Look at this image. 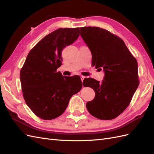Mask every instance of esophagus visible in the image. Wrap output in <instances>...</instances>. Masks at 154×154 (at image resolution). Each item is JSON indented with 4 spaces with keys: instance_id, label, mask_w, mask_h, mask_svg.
<instances>
[{
    "instance_id": "34e87169",
    "label": "esophagus",
    "mask_w": 154,
    "mask_h": 154,
    "mask_svg": "<svg viewBox=\"0 0 154 154\" xmlns=\"http://www.w3.org/2000/svg\"><path fill=\"white\" fill-rule=\"evenodd\" d=\"M80 78H81V80H82V81L83 82V80H84V78H85V76H80Z\"/></svg>"
}]
</instances>
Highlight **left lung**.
<instances>
[{"mask_svg": "<svg viewBox=\"0 0 154 154\" xmlns=\"http://www.w3.org/2000/svg\"><path fill=\"white\" fill-rule=\"evenodd\" d=\"M80 35L91 52L92 66L105 73L101 82L91 78L83 80V85L96 94L87 109L96 118L114 119L128 106L138 87L137 60L122 39L104 29L80 27Z\"/></svg>", "mask_w": 154, "mask_h": 154, "instance_id": "8db88e82", "label": "left lung"}]
</instances>
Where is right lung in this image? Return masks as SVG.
Returning <instances> with one entry per match:
<instances>
[{
  "label": "right lung",
  "mask_w": 154,
  "mask_h": 154,
  "mask_svg": "<svg viewBox=\"0 0 154 154\" xmlns=\"http://www.w3.org/2000/svg\"><path fill=\"white\" fill-rule=\"evenodd\" d=\"M80 28H59L32 48L20 70L23 96L38 117L51 120L62 115L72 95L81 90L79 76H63L57 69L62 65V51L76 41Z\"/></svg>",
  "instance_id": "1"
}]
</instances>
